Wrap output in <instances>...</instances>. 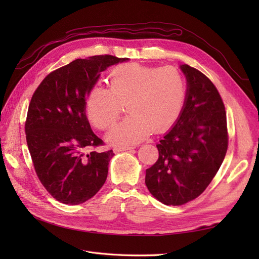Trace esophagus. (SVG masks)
<instances>
[{
    "mask_svg": "<svg viewBox=\"0 0 259 259\" xmlns=\"http://www.w3.org/2000/svg\"><path fill=\"white\" fill-rule=\"evenodd\" d=\"M132 149H134V147H131V146H127V147H117V148H114V151L115 152H122V151H126V150H132Z\"/></svg>",
    "mask_w": 259,
    "mask_h": 259,
    "instance_id": "obj_1",
    "label": "esophagus"
}]
</instances>
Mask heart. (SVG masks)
<instances>
[{
  "label": "heart",
  "instance_id": "heart-1",
  "mask_svg": "<svg viewBox=\"0 0 259 259\" xmlns=\"http://www.w3.org/2000/svg\"><path fill=\"white\" fill-rule=\"evenodd\" d=\"M109 79V90L96 86L89 93L86 114L96 127L107 130L122 114L123 105L127 104L131 116L107 134V142L113 146L138 144L153 130L165 132L183 110L185 82L174 68L121 65L112 70Z\"/></svg>",
  "mask_w": 259,
  "mask_h": 259
}]
</instances>
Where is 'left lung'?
Returning <instances> with one entry per match:
<instances>
[{"instance_id":"left-lung-1","label":"left lung","mask_w":259,"mask_h":259,"mask_svg":"<svg viewBox=\"0 0 259 259\" xmlns=\"http://www.w3.org/2000/svg\"><path fill=\"white\" fill-rule=\"evenodd\" d=\"M187 79L183 110L156 145L159 159L146 170V186L165 205H183L204 191L228 149L225 105L206 75L180 66Z\"/></svg>"}]
</instances>
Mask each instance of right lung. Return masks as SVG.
Segmentation results:
<instances>
[{
    "mask_svg": "<svg viewBox=\"0 0 259 259\" xmlns=\"http://www.w3.org/2000/svg\"><path fill=\"white\" fill-rule=\"evenodd\" d=\"M126 59L97 55L75 59L51 72L31 98L25 124L35 173L46 190L64 204L77 205L104 186L112 150L91 148L104 142L86 117V98L100 73Z\"/></svg>",
    "mask_w": 259,
    "mask_h": 259,
    "instance_id": "add662e5",
    "label": "right lung"
}]
</instances>
